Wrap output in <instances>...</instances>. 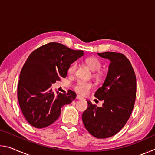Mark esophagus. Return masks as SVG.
I'll use <instances>...</instances> for the list:
<instances>
[{
    "mask_svg": "<svg viewBox=\"0 0 155 155\" xmlns=\"http://www.w3.org/2000/svg\"><path fill=\"white\" fill-rule=\"evenodd\" d=\"M77 98L78 100H83V99H84L82 96H79V95H77Z\"/></svg>",
    "mask_w": 155,
    "mask_h": 155,
    "instance_id": "esophagus-1",
    "label": "esophagus"
}]
</instances>
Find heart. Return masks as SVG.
<instances>
[{"label": "heart", "mask_w": 155, "mask_h": 155, "mask_svg": "<svg viewBox=\"0 0 155 155\" xmlns=\"http://www.w3.org/2000/svg\"><path fill=\"white\" fill-rule=\"evenodd\" d=\"M85 63L87 65V66L90 68L91 71L93 72L98 71L102 66L101 62L100 61V59L96 57H88V58L85 59ZM77 67V64L76 63H73L68 68V73L70 74H75ZM95 76L97 78H101L103 77V74L100 72H97L95 74ZM91 87H92V85L90 83L85 82V81H78L75 86V90L77 92L81 94H86Z\"/></svg>", "instance_id": "1"}]
</instances>
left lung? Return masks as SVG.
<instances>
[{"label":"left lung","mask_w":155,"mask_h":155,"mask_svg":"<svg viewBox=\"0 0 155 155\" xmlns=\"http://www.w3.org/2000/svg\"><path fill=\"white\" fill-rule=\"evenodd\" d=\"M98 55L110 61L105 80L94 95L104 103L98 107L87 101L82 119L91 135L104 139L118 133L128 121L134 107L137 86L134 70L124 54L105 52Z\"/></svg>","instance_id":"left-lung-1"}]
</instances>
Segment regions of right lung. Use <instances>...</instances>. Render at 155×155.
<instances>
[{"label":"right lung","instance_id":"right-lung-1","mask_svg":"<svg viewBox=\"0 0 155 155\" xmlns=\"http://www.w3.org/2000/svg\"><path fill=\"white\" fill-rule=\"evenodd\" d=\"M83 54V51L51 42L28 57L20 72L18 98L22 114L31 126L42 128L51 125L58 119L61 107L75 99L73 91L54 94L51 86L61 77H66L70 64Z\"/></svg>","mask_w":155,"mask_h":155}]
</instances>
